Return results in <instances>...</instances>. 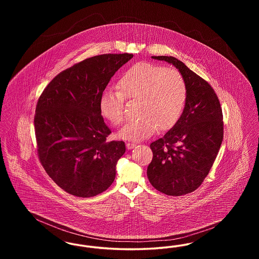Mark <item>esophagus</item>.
Instances as JSON below:
<instances>
[{
  "label": "esophagus",
  "instance_id": "1",
  "mask_svg": "<svg viewBox=\"0 0 259 259\" xmlns=\"http://www.w3.org/2000/svg\"><path fill=\"white\" fill-rule=\"evenodd\" d=\"M126 147H127V149H132V148H135L136 144H132V143H127V144H126Z\"/></svg>",
  "mask_w": 259,
  "mask_h": 259
}]
</instances>
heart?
I'll return each mask as SVG.
<instances>
[{"instance_id":"b5f03b06","label":"heart","mask_w":259,"mask_h":259,"mask_svg":"<svg viewBox=\"0 0 259 259\" xmlns=\"http://www.w3.org/2000/svg\"><path fill=\"white\" fill-rule=\"evenodd\" d=\"M117 89H106L99 99L101 114L111 124L124 120V98L138 100V118L129 121L118 136L142 141L157 128L167 130L181 117L187 101V85L178 70L148 62H138L118 78Z\"/></svg>"}]
</instances>
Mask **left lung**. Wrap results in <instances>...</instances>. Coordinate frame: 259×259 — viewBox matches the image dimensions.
Returning <instances> with one entry per match:
<instances>
[{
    "mask_svg": "<svg viewBox=\"0 0 259 259\" xmlns=\"http://www.w3.org/2000/svg\"><path fill=\"white\" fill-rule=\"evenodd\" d=\"M152 58L174 65L187 85L185 110L165 135L150 144L153 157L148 167L155 189L181 196L197 189L215 160L223 140L222 107L212 87L185 63L172 56Z\"/></svg>",
    "mask_w": 259,
    "mask_h": 259,
    "instance_id": "obj_1",
    "label": "left lung"
}]
</instances>
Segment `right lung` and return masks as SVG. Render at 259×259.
<instances>
[{"label": "right lung", "mask_w": 259, "mask_h": 259, "mask_svg": "<svg viewBox=\"0 0 259 259\" xmlns=\"http://www.w3.org/2000/svg\"><path fill=\"white\" fill-rule=\"evenodd\" d=\"M133 54H102L57 74L37 100V155L53 182L77 197H92L114 181L122 141L108 142L99 99L111 76Z\"/></svg>", "instance_id": "right-lung-1"}]
</instances>
